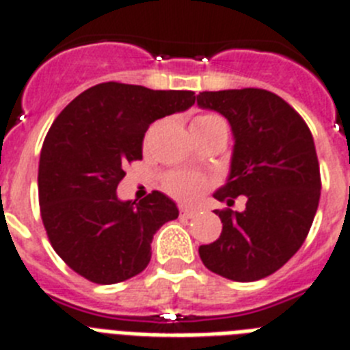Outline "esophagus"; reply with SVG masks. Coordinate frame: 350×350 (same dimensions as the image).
Instances as JSON below:
<instances>
[{"label":"esophagus","mask_w":350,"mask_h":350,"mask_svg":"<svg viewBox=\"0 0 350 350\" xmlns=\"http://www.w3.org/2000/svg\"><path fill=\"white\" fill-rule=\"evenodd\" d=\"M198 215V211L193 209V207H180V216L184 218H195Z\"/></svg>","instance_id":"34e87169"}]
</instances>
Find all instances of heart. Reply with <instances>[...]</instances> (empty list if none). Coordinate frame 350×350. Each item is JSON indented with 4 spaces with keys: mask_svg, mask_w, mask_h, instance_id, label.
<instances>
[{
    "mask_svg": "<svg viewBox=\"0 0 350 350\" xmlns=\"http://www.w3.org/2000/svg\"><path fill=\"white\" fill-rule=\"evenodd\" d=\"M216 121H221L220 118L215 116V114H204V116H198L193 125H200V123H216ZM164 187L170 195H173L178 200L193 202L196 200L198 196L202 195L204 187H206V180L195 173H172L164 180Z\"/></svg>",
    "mask_w": 350,
    "mask_h": 350,
    "instance_id": "b5f03b06",
    "label": "heart"
}]
</instances>
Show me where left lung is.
Returning a JSON list of instances; mask_svg holds the SVG:
<instances>
[{
	"instance_id": "1",
	"label": "left lung",
	"mask_w": 350,
	"mask_h": 350,
	"mask_svg": "<svg viewBox=\"0 0 350 350\" xmlns=\"http://www.w3.org/2000/svg\"><path fill=\"white\" fill-rule=\"evenodd\" d=\"M196 103L220 112L232 132L227 180L215 198L232 206L247 196L243 211H218L221 234L200 245L211 272L238 282L259 281L284 265L304 243L320 200V168L304 120L265 89L204 91Z\"/></svg>"
}]
</instances>
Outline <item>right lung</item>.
<instances>
[{
  "label": "right lung",
  "instance_id": "add662e5",
  "mask_svg": "<svg viewBox=\"0 0 350 350\" xmlns=\"http://www.w3.org/2000/svg\"><path fill=\"white\" fill-rule=\"evenodd\" d=\"M193 91H154L105 82L78 94L46 135L39 159V204L51 247L71 270L116 284L148 267L154 234L178 216L161 191L120 200L125 166L143 159L144 132L184 112Z\"/></svg>",
  "mask_w": 350,
  "mask_h": 350
}]
</instances>
